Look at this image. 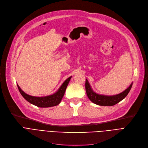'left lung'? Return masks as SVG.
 <instances>
[{
	"label": "left lung",
	"instance_id": "obj_1",
	"mask_svg": "<svg viewBox=\"0 0 148 148\" xmlns=\"http://www.w3.org/2000/svg\"><path fill=\"white\" fill-rule=\"evenodd\" d=\"M132 86H133V83L130 84V86L127 89L120 93V94L112 96H108L98 94L95 93L92 90L87 79H86V83H85V88H86V94L89 99L94 104L103 106H112L119 103L121 101L127 97L131 89Z\"/></svg>",
	"mask_w": 148,
	"mask_h": 148
}]
</instances>
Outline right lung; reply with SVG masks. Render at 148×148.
I'll return each mask as SVG.
<instances>
[{
	"mask_svg": "<svg viewBox=\"0 0 148 148\" xmlns=\"http://www.w3.org/2000/svg\"><path fill=\"white\" fill-rule=\"evenodd\" d=\"M72 76L68 77V78L65 80L59 89L53 94L45 96V97H34L29 95L23 91L20 86L17 84L18 89L20 92L21 95L23 96L26 101L30 104L35 105L39 107H50L53 106H56L58 105L63 98L66 89L67 88L68 84L71 80Z\"/></svg>",
	"mask_w": 148,
	"mask_h": 148,
	"instance_id": "1",
	"label": "right lung"
}]
</instances>
